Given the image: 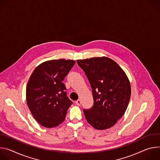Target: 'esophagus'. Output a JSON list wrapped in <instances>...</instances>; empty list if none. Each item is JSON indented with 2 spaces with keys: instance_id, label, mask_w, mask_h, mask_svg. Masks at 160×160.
<instances>
[{
  "instance_id": "obj_1",
  "label": "esophagus",
  "mask_w": 160,
  "mask_h": 160,
  "mask_svg": "<svg viewBox=\"0 0 160 160\" xmlns=\"http://www.w3.org/2000/svg\"><path fill=\"white\" fill-rule=\"evenodd\" d=\"M76 104L77 105H81V101L80 100H78L77 101H76Z\"/></svg>"
}]
</instances>
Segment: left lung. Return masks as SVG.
<instances>
[{"label":"left lung","instance_id":"left-lung-1","mask_svg":"<svg viewBox=\"0 0 160 160\" xmlns=\"http://www.w3.org/2000/svg\"><path fill=\"white\" fill-rule=\"evenodd\" d=\"M92 88L94 104L84 109L87 121L97 130L113 127L125 114L131 96L130 81L113 60L105 57L78 60Z\"/></svg>","mask_w":160,"mask_h":160}]
</instances>
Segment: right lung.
Masks as SVG:
<instances>
[{
    "mask_svg": "<svg viewBox=\"0 0 160 160\" xmlns=\"http://www.w3.org/2000/svg\"><path fill=\"white\" fill-rule=\"evenodd\" d=\"M76 62L71 60H52L35 68L27 85L28 107L40 125L55 127L65 119L72 102L67 96L62 82Z\"/></svg>",
    "mask_w": 160,
    "mask_h": 160,
    "instance_id": "add662e5",
    "label": "right lung"
}]
</instances>
